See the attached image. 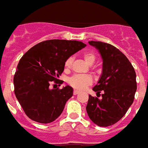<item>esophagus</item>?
Segmentation results:
<instances>
[{
  "label": "esophagus",
  "mask_w": 148,
  "mask_h": 148,
  "mask_svg": "<svg viewBox=\"0 0 148 148\" xmlns=\"http://www.w3.org/2000/svg\"><path fill=\"white\" fill-rule=\"evenodd\" d=\"M74 95H77L78 93H79V92L77 91V90H74Z\"/></svg>",
  "instance_id": "esophagus-1"
}]
</instances>
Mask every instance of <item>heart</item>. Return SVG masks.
<instances>
[{
	"label": "heart",
	"instance_id": "b5f03b06",
	"mask_svg": "<svg viewBox=\"0 0 148 148\" xmlns=\"http://www.w3.org/2000/svg\"><path fill=\"white\" fill-rule=\"evenodd\" d=\"M83 57L86 62L89 64H92L95 62L96 56L95 54L92 51H86L83 53ZM74 61V57L69 56L64 62V68L68 69L71 67V64ZM92 83V79L89 75H74L68 80V84L71 86L72 87L77 90H83L86 89L88 86L91 85Z\"/></svg>",
	"mask_w": 148,
	"mask_h": 148
}]
</instances>
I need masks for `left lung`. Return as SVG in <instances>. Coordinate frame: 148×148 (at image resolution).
<instances>
[{"label":"left lung","instance_id":"1","mask_svg":"<svg viewBox=\"0 0 148 148\" xmlns=\"http://www.w3.org/2000/svg\"><path fill=\"white\" fill-rule=\"evenodd\" d=\"M89 43L99 50L103 64L101 77L92 89L101 98L89 95L86 112L94 123L107 127L118 122L133 103L136 74L129 59L117 48L101 41Z\"/></svg>","mask_w":148,"mask_h":148}]
</instances>
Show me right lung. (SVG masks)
<instances>
[{
    "instance_id": "right-lung-1",
    "label": "right lung",
    "mask_w": 148,
    "mask_h": 148,
    "mask_svg": "<svg viewBox=\"0 0 148 148\" xmlns=\"http://www.w3.org/2000/svg\"><path fill=\"white\" fill-rule=\"evenodd\" d=\"M86 46L77 40H49L36 44L21 58L13 78L14 92L31 120L49 123L60 116L73 88L51 89L49 84L59 80L68 57Z\"/></svg>"
}]
</instances>
